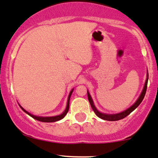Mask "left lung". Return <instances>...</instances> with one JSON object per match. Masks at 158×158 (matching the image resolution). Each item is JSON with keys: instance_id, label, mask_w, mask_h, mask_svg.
<instances>
[{"instance_id": "1", "label": "left lung", "mask_w": 158, "mask_h": 158, "mask_svg": "<svg viewBox=\"0 0 158 158\" xmlns=\"http://www.w3.org/2000/svg\"><path fill=\"white\" fill-rule=\"evenodd\" d=\"M148 81V74H147V79H146V81H145V84H144V88H143L142 92H141V95H140L139 98L138 99L137 101H136L135 103L133 104V105L131 106L130 107V108L127 109V110H125V111H123V112H122V113H118V114L109 115V114H105V113H100V112H99L98 110H97V109H96L95 106L94 105V102H93L92 98H91L90 94H89V93L87 92V97H88V100H89V102H90V104L91 107H92L93 110H94V113H95V114L97 115V116L99 117V118H102V119H104V120H107V121H117V120L123 119V118H124L125 117H126V116H127V115H129L130 113H131V112L134 111V110H135V109L137 108V107L140 105V103H141V102H142L143 99H144V96H145L146 90H147Z\"/></svg>"}]
</instances>
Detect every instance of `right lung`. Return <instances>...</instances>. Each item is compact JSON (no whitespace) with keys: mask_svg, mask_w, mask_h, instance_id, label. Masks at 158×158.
Segmentation results:
<instances>
[{"mask_svg":"<svg viewBox=\"0 0 158 158\" xmlns=\"http://www.w3.org/2000/svg\"><path fill=\"white\" fill-rule=\"evenodd\" d=\"M73 92V90H71V92H70V94L69 96H68V103H67V107H66L65 110L64 111V113H62V114L59 115H56V116H52V117H40V116H35V115H33L32 114H30V113H29L28 112L26 111L25 110H24L22 106H20V108L22 109L23 110L24 112H25L26 113H27L29 115H30L31 117H32L33 118H35V119L38 120V121H40V122H43V123H54V122H56V121H58V120L61 119V118H64V116H65L66 114L68 113V110H69V100H70V97H71V94H72Z\"/></svg>","mask_w":158,"mask_h":158,"instance_id":"1","label":"right lung"}]
</instances>
